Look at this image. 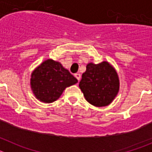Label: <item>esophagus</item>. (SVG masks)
Returning a JSON list of instances; mask_svg holds the SVG:
<instances>
[{
  "label": "esophagus",
  "instance_id": "obj_1",
  "mask_svg": "<svg viewBox=\"0 0 152 152\" xmlns=\"http://www.w3.org/2000/svg\"><path fill=\"white\" fill-rule=\"evenodd\" d=\"M75 77H76V78L77 79V80H78V81H80V77H81V76H80V74H75Z\"/></svg>",
  "mask_w": 152,
  "mask_h": 152
}]
</instances>
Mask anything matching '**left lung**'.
<instances>
[{
  "mask_svg": "<svg viewBox=\"0 0 152 152\" xmlns=\"http://www.w3.org/2000/svg\"><path fill=\"white\" fill-rule=\"evenodd\" d=\"M83 73L79 88L86 100L97 107L110 105L119 91L117 72L108 61L99 64L90 62Z\"/></svg>",
  "mask_w": 152,
  "mask_h": 152,
  "instance_id": "8db88e82",
  "label": "left lung"
}]
</instances>
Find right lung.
Segmentation results:
<instances>
[{"mask_svg":"<svg viewBox=\"0 0 152 152\" xmlns=\"http://www.w3.org/2000/svg\"><path fill=\"white\" fill-rule=\"evenodd\" d=\"M75 78L59 61L46 59L31 73L30 87L37 100L50 103L57 100L65 88L77 84Z\"/></svg>","mask_w":152,"mask_h":152,"instance_id":"right-lung-1","label":"right lung"}]
</instances>
